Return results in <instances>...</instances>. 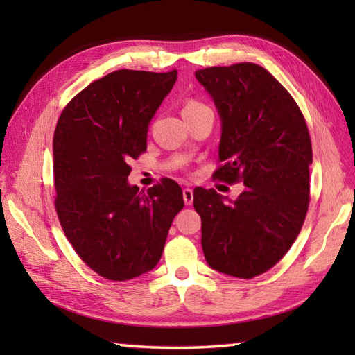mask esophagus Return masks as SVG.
I'll list each match as a JSON object with an SVG mask.
<instances>
[{"label": "esophagus", "instance_id": "esophagus-1", "mask_svg": "<svg viewBox=\"0 0 355 355\" xmlns=\"http://www.w3.org/2000/svg\"><path fill=\"white\" fill-rule=\"evenodd\" d=\"M183 200H184L186 206H191L193 202V192H192V189H189V187L183 189Z\"/></svg>", "mask_w": 355, "mask_h": 355}]
</instances>
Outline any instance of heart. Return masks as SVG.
Wrapping results in <instances>:
<instances>
[{
	"instance_id": "obj_1",
	"label": "heart",
	"mask_w": 355,
	"mask_h": 355,
	"mask_svg": "<svg viewBox=\"0 0 355 355\" xmlns=\"http://www.w3.org/2000/svg\"><path fill=\"white\" fill-rule=\"evenodd\" d=\"M201 107H206V105L198 102V101H195V99H191V101L186 102L183 111H192V110H197V108H201Z\"/></svg>"
}]
</instances>
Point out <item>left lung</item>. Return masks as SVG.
I'll use <instances>...</instances> for the list:
<instances>
[{"label":"left lung","instance_id":"8db88e82","mask_svg":"<svg viewBox=\"0 0 355 355\" xmlns=\"http://www.w3.org/2000/svg\"><path fill=\"white\" fill-rule=\"evenodd\" d=\"M195 76L214 97L223 122L214 180L245 186L232 205L215 189H193L202 252L214 270L252 279L284 258L304 225L310 132L296 101L261 65L209 67Z\"/></svg>","mask_w":355,"mask_h":355}]
</instances>
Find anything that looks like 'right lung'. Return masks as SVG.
Here are the masks:
<instances>
[{"mask_svg": "<svg viewBox=\"0 0 355 355\" xmlns=\"http://www.w3.org/2000/svg\"><path fill=\"white\" fill-rule=\"evenodd\" d=\"M177 70H117L65 105L53 135L55 207L74 252L97 275L128 281L162 258L173 218L184 207L171 178L139 191L130 162L146 150L148 125Z\"/></svg>", "mask_w": 355, "mask_h": 355, "instance_id": "right-lung-1", "label": "right lung"}]
</instances>
